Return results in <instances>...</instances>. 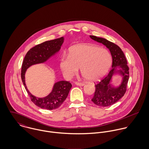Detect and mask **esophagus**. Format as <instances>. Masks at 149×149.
I'll use <instances>...</instances> for the list:
<instances>
[{"label":"esophagus","instance_id":"esophagus-1","mask_svg":"<svg viewBox=\"0 0 149 149\" xmlns=\"http://www.w3.org/2000/svg\"><path fill=\"white\" fill-rule=\"evenodd\" d=\"M75 84L79 86H83L84 85V83H80V82H75Z\"/></svg>","mask_w":149,"mask_h":149}]
</instances>
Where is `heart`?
Instances as JSON below:
<instances>
[{
	"mask_svg": "<svg viewBox=\"0 0 149 149\" xmlns=\"http://www.w3.org/2000/svg\"><path fill=\"white\" fill-rule=\"evenodd\" d=\"M112 56L106 49L92 44H79L72 47L68 56H63L60 67L66 78L73 76L80 68L87 80L96 81L107 73L112 64Z\"/></svg>",
	"mask_w": 149,
	"mask_h": 149,
	"instance_id": "obj_1",
	"label": "heart"
}]
</instances>
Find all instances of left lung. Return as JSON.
<instances>
[{"label": "left lung", "mask_w": 149, "mask_h": 149, "mask_svg": "<svg viewBox=\"0 0 149 149\" xmlns=\"http://www.w3.org/2000/svg\"><path fill=\"white\" fill-rule=\"evenodd\" d=\"M90 37L105 45L109 50L112 57V68L105 77L95 84V92L91 100L97 106L103 107L109 106L120 99L126 92L129 79V68L127 60L123 51L117 45L103 38L94 36H90ZM117 68L120 69L116 70ZM115 72L119 73L123 77L121 84L116 88L112 87L110 84L112 76Z\"/></svg>", "instance_id": "8db88e82"}]
</instances>
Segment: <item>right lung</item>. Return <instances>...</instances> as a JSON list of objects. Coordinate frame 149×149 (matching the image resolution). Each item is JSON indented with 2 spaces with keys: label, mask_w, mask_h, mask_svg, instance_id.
Segmentation results:
<instances>
[{
  "label": "right lung",
  "mask_w": 149,
  "mask_h": 149,
  "mask_svg": "<svg viewBox=\"0 0 149 149\" xmlns=\"http://www.w3.org/2000/svg\"><path fill=\"white\" fill-rule=\"evenodd\" d=\"M64 37L45 41L30 49L26 53L22 65L21 78L24 88L31 102L41 108L52 110L61 106L66 99L72 84L69 81H60L54 84L51 93L43 98L31 95L25 84L24 75L28 68L34 64L43 63L58 52L64 42Z\"/></svg>",
  "instance_id": "right-lung-1"
}]
</instances>
